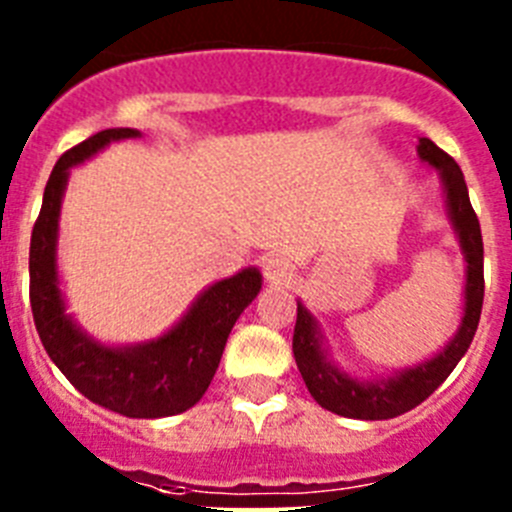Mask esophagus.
Wrapping results in <instances>:
<instances>
[{"mask_svg": "<svg viewBox=\"0 0 512 512\" xmlns=\"http://www.w3.org/2000/svg\"><path fill=\"white\" fill-rule=\"evenodd\" d=\"M261 269H264V277L269 284H289L292 277H295L292 264L287 259H282V256H266Z\"/></svg>", "mask_w": 512, "mask_h": 512, "instance_id": "34e87169", "label": "esophagus"}]
</instances>
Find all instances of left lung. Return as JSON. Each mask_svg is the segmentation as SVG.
<instances>
[{"label":"left lung","instance_id":"obj_1","mask_svg":"<svg viewBox=\"0 0 512 512\" xmlns=\"http://www.w3.org/2000/svg\"><path fill=\"white\" fill-rule=\"evenodd\" d=\"M418 153L423 161L441 171L449 215L459 233L461 248L467 256V307L464 320L454 341L443 348L436 359L425 361L402 372L400 377L387 382H356L348 374H341L333 364H328L320 348V333L315 328L310 312L297 305L295 336H292V351H295L297 369L305 379L307 390L315 397L320 408L343 418L359 420H387L418 408L420 402L428 400L443 384V379L454 372L461 356L467 354L469 343L477 333L479 315H482V300H485V246H482V230H479L477 212L469 202L467 182L461 174L459 164L446 151L428 138H420Z\"/></svg>","mask_w":512,"mask_h":512}]
</instances>
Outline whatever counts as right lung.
I'll use <instances>...</instances> for the list:
<instances>
[{
	"mask_svg": "<svg viewBox=\"0 0 512 512\" xmlns=\"http://www.w3.org/2000/svg\"><path fill=\"white\" fill-rule=\"evenodd\" d=\"M135 135L133 128L102 130L56 161L30 238V307L45 351L81 395L125 418H166L189 410L207 392L235 320L259 295L261 274L243 269L212 284L182 323L146 346L104 348L71 323L56 277L58 210L69 169L110 140Z\"/></svg>",
	"mask_w": 512,
	"mask_h": 512,
	"instance_id": "add662e5",
	"label": "right lung"
}]
</instances>
